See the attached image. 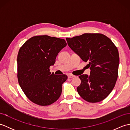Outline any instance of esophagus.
Returning a JSON list of instances; mask_svg holds the SVG:
<instances>
[{
    "instance_id": "1",
    "label": "esophagus",
    "mask_w": 130,
    "mask_h": 130,
    "mask_svg": "<svg viewBox=\"0 0 130 130\" xmlns=\"http://www.w3.org/2000/svg\"><path fill=\"white\" fill-rule=\"evenodd\" d=\"M74 77H75V76L72 75V74H69L68 75V78H73Z\"/></svg>"
}]
</instances>
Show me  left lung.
I'll use <instances>...</instances> for the list:
<instances>
[{
    "instance_id": "obj_1",
    "label": "left lung",
    "mask_w": 130,
    "mask_h": 130,
    "mask_svg": "<svg viewBox=\"0 0 130 130\" xmlns=\"http://www.w3.org/2000/svg\"><path fill=\"white\" fill-rule=\"evenodd\" d=\"M66 40L70 48L88 62L90 69L89 75L79 76L81 80L77 88L79 95L90 103L103 101L117 81L120 62L117 48L108 37L101 34H84Z\"/></svg>"
}]
</instances>
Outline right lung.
I'll list each match as a JSON object with an SVG mask.
<instances>
[{
  "instance_id": "1",
  "label": "right lung",
  "mask_w": 130,
  "mask_h": 130,
  "mask_svg": "<svg viewBox=\"0 0 130 130\" xmlns=\"http://www.w3.org/2000/svg\"><path fill=\"white\" fill-rule=\"evenodd\" d=\"M67 43L64 39L47 35L37 36L27 40L17 56L19 84L30 101L40 106L56 102L62 92L67 75L50 72L58 53Z\"/></svg>"
}]
</instances>
